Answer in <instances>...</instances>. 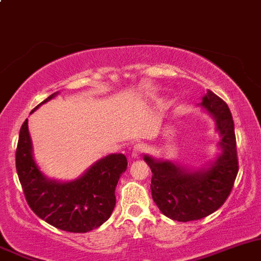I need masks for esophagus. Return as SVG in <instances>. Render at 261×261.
Returning a JSON list of instances; mask_svg holds the SVG:
<instances>
[{
  "mask_svg": "<svg viewBox=\"0 0 261 261\" xmlns=\"http://www.w3.org/2000/svg\"><path fill=\"white\" fill-rule=\"evenodd\" d=\"M146 151H147V146H146L145 143H136V145L133 146L132 156L133 158H140V156L142 155L143 152H146Z\"/></svg>",
  "mask_w": 261,
  "mask_h": 261,
  "instance_id": "obj_1",
  "label": "esophagus"
}]
</instances>
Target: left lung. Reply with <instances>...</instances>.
Returning <instances> with one entry per match:
<instances>
[{
    "mask_svg": "<svg viewBox=\"0 0 261 261\" xmlns=\"http://www.w3.org/2000/svg\"><path fill=\"white\" fill-rule=\"evenodd\" d=\"M201 106L215 119L222 136V153L209 168L190 172L172 161H158L145 156L152 172V198L164 215L178 222L198 220L217 212L229 196L238 173L234 124L227 103L209 91Z\"/></svg>",
    "mask_w": 261,
    "mask_h": 261,
    "instance_id": "obj_1",
    "label": "left lung"
}]
</instances>
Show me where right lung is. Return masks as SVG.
<instances>
[{
  "label": "right lung",
  "instance_id": "right-lung-1",
  "mask_svg": "<svg viewBox=\"0 0 261 261\" xmlns=\"http://www.w3.org/2000/svg\"><path fill=\"white\" fill-rule=\"evenodd\" d=\"M56 95L58 92L52 93L33 111ZM15 161L29 207L55 228L73 233L89 232L110 218L116 202V185L128 165L123 153H111L78 179L64 183L47 179L33 159L28 119L20 128Z\"/></svg>",
  "mask_w": 261,
  "mask_h": 261
}]
</instances>
